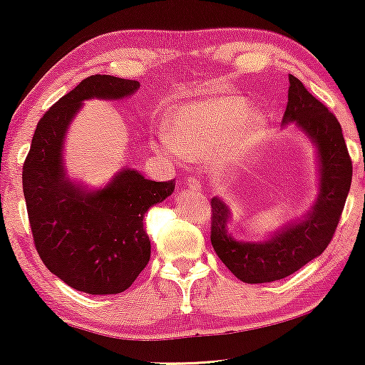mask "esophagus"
Instances as JSON below:
<instances>
[{"label": "esophagus", "mask_w": 365, "mask_h": 365, "mask_svg": "<svg viewBox=\"0 0 365 365\" xmlns=\"http://www.w3.org/2000/svg\"><path fill=\"white\" fill-rule=\"evenodd\" d=\"M187 186H189V189H192V190H202V184H200V181L197 178H187Z\"/></svg>", "instance_id": "34e87169"}]
</instances>
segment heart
Returning a JSON list of instances; mask_svg holds the SVG:
<instances>
[{
	"label": "heart",
	"instance_id": "obj_1",
	"mask_svg": "<svg viewBox=\"0 0 365 365\" xmlns=\"http://www.w3.org/2000/svg\"><path fill=\"white\" fill-rule=\"evenodd\" d=\"M247 113L246 100L215 97L178 108L168 119V134H161L157 150L170 158L215 157L223 165L241 163L254 124L241 126Z\"/></svg>",
	"mask_w": 365,
	"mask_h": 365
}]
</instances>
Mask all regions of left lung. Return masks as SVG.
<instances>
[{
    "mask_svg": "<svg viewBox=\"0 0 365 365\" xmlns=\"http://www.w3.org/2000/svg\"><path fill=\"white\" fill-rule=\"evenodd\" d=\"M296 124L314 143L319 158V194L302 218L284 225L264 241H239L228 231L230 207L212 199L210 241L220 260L244 283H270L289 277L330 244L348 197L352 163L336 116L289 74L283 124Z\"/></svg>",
    "mask_w": 365,
    "mask_h": 365,
    "instance_id": "left-lung-1",
    "label": "left lung"
}]
</instances>
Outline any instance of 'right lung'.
<instances>
[{
  "mask_svg": "<svg viewBox=\"0 0 365 365\" xmlns=\"http://www.w3.org/2000/svg\"><path fill=\"white\" fill-rule=\"evenodd\" d=\"M140 83L95 74L66 93L40 119L22 168V189L35 249L48 270L87 294H118L150 260L143 230L148 208L175 190L121 168L105 187L87 189L66 176L64 135L88 98L121 100Z\"/></svg>",
  "mask_w": 365,
  "mask_h": 365,
  "instance_id": "right-lung-1",
  "label": "right lung"
}]
</instances>
